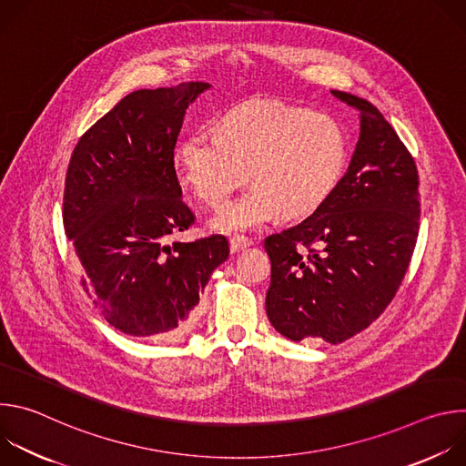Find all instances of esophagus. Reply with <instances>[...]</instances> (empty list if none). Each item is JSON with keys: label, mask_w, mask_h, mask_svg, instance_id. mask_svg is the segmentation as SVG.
I'll return each mask as SVG.
<instances>
[{"label": "esophagus", "mask_w": 466, "mask_h": 466, "mask_svg": "<svg viewBox=\"0 0 466 466\" xmlns=\"http://www.w3.org/2000/svg\"><path fill=\"white\" fill-rule=\"evenodd\" d=\"M250 245H252V241L248 238H232L230 239V252L238 254L239 250H243V248H247Z\"/></svg>", "instance_id": "esophagus-1"}]
</instances>
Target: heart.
Returning <instances> with one entry per match:
<instances>
[{
  "label": "heart",
  "instance_id": "b5f03b06",
  "mask_svg": "<svg viewBox=\"0 0 466 466\" xmlns=\"http://www.w3.org/2000/svg\"><path fill=\"white\" fill-rule=\"evenodd\" d=\"M175 173L198 201L221 207L243 182L212 228L241 234L277 216L302 219L338 189L349 166V140L339 121L279 101H248L225 114L216 132L195 130L171 155Z\"/></svg>",
  "mask_w": 466,
  "mask_h": 466
}]
</instances>
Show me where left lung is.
<instances>
[{"label":"left lung","mask_w":466,"mask_h":466,"mask_svg":"<svg viewBox=\"0 0 466 466\" xmlns=\"http://www.w3.org/2000/svg\"><path fill=\"white\" fill-rule=\"evenodd\" d=\"M360 112V140L338 189L302 223L265 238V309L279 334L338 345L392 300L419 236L417 166L369 101L331 90Z\"/></svg>","instance_id":"1"}]
</instances>
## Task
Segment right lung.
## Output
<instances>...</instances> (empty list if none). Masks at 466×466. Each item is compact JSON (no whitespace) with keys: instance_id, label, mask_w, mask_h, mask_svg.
<instances>
[{"instance_id":"1","label":"right lung","mask_w":466,"mask_h":466,"mask_svg":"<svg viewBox=\"0 0 466 466\" xmlns=\"http://www.w3.org/2000/svg\"><path fill=\"white\" fill-rule=\"evenodd\" d=\"M208 83L137 90L79 140L66 175L64 228L83 286L119 331L155 341L184 338L225 236L173 241L193 223L171 155L186 110Z\"/></svg>"}]
</instances>
